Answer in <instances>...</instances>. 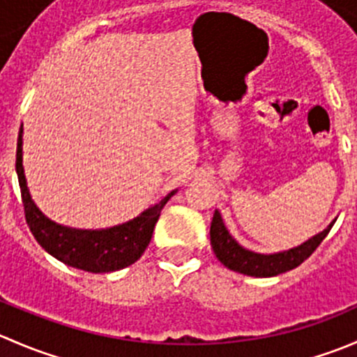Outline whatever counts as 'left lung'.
I'll return each instance as SVG.
<instances>
[{"instance_id":"8db88e82","label":"left lung","mask_w":357,"mask_h":357,"mask_svg":"<svg viewBox=\"0 0 357 357\" xmlns=\"http://www.w3.org/2000/svg\"><path fill=\"white\" fill-rule=\"evenodd\" d=\"M333 222H330L328 228L309 238L307 242L301 243L298 247L276 252V254H257V252L243 248L229 235L225 222H222L221 214H219V211H215L211 222V245L215 257L231 271L255 276V278H269V276L282 275V273L301 266L325 240V236L332 229Z\"/></svg>"}]
</instances>
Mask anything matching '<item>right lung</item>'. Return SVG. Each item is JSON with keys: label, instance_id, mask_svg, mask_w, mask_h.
<instances>
[{"label": "right lung", "instance_id": "right-lung-1", "mask_svg": "<svg viewBox=\"0 0 357 357\" xmlns=\"http://www.w3.org/2000/svg\"><path fill=\"white\" fill-rule=\"evenodd\" d=\"M22 132L20 128L15 169L22 193L25 221L39 245L63 264L88 273L117 271L138 261L152 240L153 228L162 208L176 192L165 195L158 204L142 212L138 218L114 228L75 229L56 225L36 207L27 190L22 165Z\"/></svg>", "mask_w": 357, "mask_h": 357}]
</instances>
